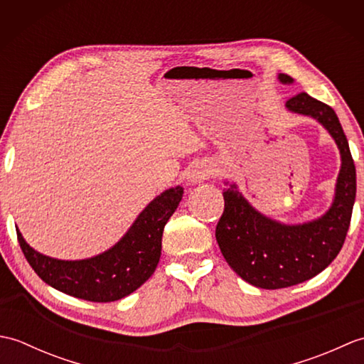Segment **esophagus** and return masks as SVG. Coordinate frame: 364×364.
<instances>
[{"label":"esophagus","mask_w":364,"mask_h":364,"mask_svg":"<svg viewBox=\"0 0 364 364\" xmlns=\"http://www.w3.org/2000/svg\"><path fill=\"white\" fill-rule=\"evenodd\" d=\"M211 175H213L211 167L203 164V162H200V164H196L194 167L189 170L188 180H189V183L196 184V183H202L203 180H206V178H210Z\"/></svg>","instance_id":"34e87169"}]
</instances>
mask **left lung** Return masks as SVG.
<instances>
[{"mask_svg": "<svg viewBox=\"0 0 364 364\" xmlns=\"http://www.w3.org/2000/svg\"><path fill=\"white\" fill-rule=\"evenodd\" d=\"M278 81L294 82L284 73L278 75ZM286 109L318 120L328 131L341 154V168L328 211L296 225L261 214L235 183H225L230 186L223 191L225 210L215 227V239L228 266L242 280L261 289L288 288L321 274L341 250L357 194L349 142L335 111L305 92L289 98Z\"/></svg>", "mask_w": 364, "mask_h": 364, "instance_id": "8db88e82", "label": "left lung"}]
</instances>
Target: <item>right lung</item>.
<instances>
[{"mask_svg": "<svg viewBox=\"0 0 364 364\" xmlns=\"http://www.w3.org/2000/svg\"><path fill=\"white\" fill-rule=\"evenodd\" d=\"M183 192L175 186L153 198L120 241L97 257L75 261L46 257L34 250L17 228L18 242L34 272L54 289L89 301L119 300L153 275L161 258L162 231Z\"/></svg>", "mask_w": 364, "mask_h": 364, "instance_id": "add662e5", "label": "right lung"}]
</instances>
